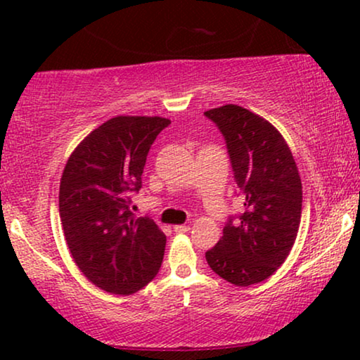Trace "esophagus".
I'll list each match as a JSON object with an SVG mask.
<instances>
[{
  "instance_id": "34e87169",
  "label": "esophagus",
  "mask_w": 360,
  "mask_h": 360,
  "mask_svg": "<svg viewBox=\"0 0 360 360\" xmlns=\"http://www.w3.org/2000/svg\"><path fill=\"white\" fill-rule=\"evenodd\" d=\"M174 231L176 234H184V233H186V231H190V226L176 224V226H174Z\"/></svg>"
}]
</instances>
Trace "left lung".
Masks as SVG:
<instances>
[{
  "instance_id": "8db88e82",
  "label": "left lung",
  "mask_w": 360,
  "mask_h": 360,
  "mask_svg": "<svg viewBox=\"0 0 360 360\" xmlns=\"http://www.w3.org/2000/svg\"><path fill=\"white\" fill-rule=\"evenodd\" d=\"M224 136L244 213L229 218L206 262L236 287L264 282L285 262L302 219V180L283 136L238 105L205 112Z\"/></svg>"
}]
</instances>
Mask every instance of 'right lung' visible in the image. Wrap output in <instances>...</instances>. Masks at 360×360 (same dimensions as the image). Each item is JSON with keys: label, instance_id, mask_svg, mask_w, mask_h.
I'll list each match as a JSON object with an SVG mask.
<instances>
[{"label": "right lung", "instance_id": "obj_1", "mask_svg": "<svg viewBox=\"0 0 360 360\" xmlns=\"http://www.w3.org/2000/svg\"><path fill=\"white\" fill-rule=\"evenodd\" d=\"M169 124L160 116L111 117L63 169L58 213L67 245L82 274L105 292H139L162 265L165 234L152 219L136 218L129 205L152 142Z\"/></svg>", "mask_w": 360, "mask_h": 360}]
</instances>
